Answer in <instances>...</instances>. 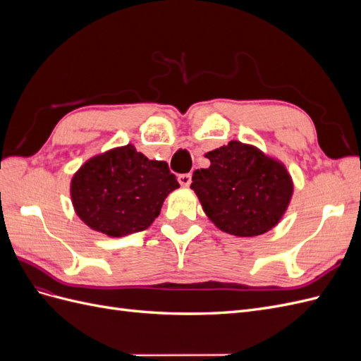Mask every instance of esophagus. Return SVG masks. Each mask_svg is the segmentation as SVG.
I'll use <instances>...</instances> for the list:
<instances>
[{
  "instance_id": "1",
  "label": "esophagus",
  "mask_w": 361,
  "mask_h": 361,
  "mask_svg": "<svg viewBox=\"0 0 361 361\" xmlns=\"http://www.w3.org/2000/svg\"><path fill=\"white\" fill-rule=\"evenodd\" d=\"M178 180H179V183L182 185V187L188 188L190 185H191V174H190V173H187V174H180V176L178 178Z\"/></svg>"
}]
</instances>
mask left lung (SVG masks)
I'll return each mask as SVG.
<instances>
[{"instance_id": "left-lung-1", "label": "left lung", "mask_w": 361, "mask_h": 361, "mask_svg": "<svg viewBox=\"0 0 361 361\" xmlns=\"http://www.w3.org/2000/svg\"><path fill=\"white\" fill-rule=\"evenodd\" d=\"M204 157L211 166L194 171L191 190L220 231L251 238L280 223L293 194L285 164L238 140Z\"/></svg>"}]
</instances>
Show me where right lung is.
<instances>
[{
	"mask_svg": "<svg viewBox=\"0 0 361 361\" xmlns=\"http://www.w3.org/2000/svg\"><path fill=\"white\" fill-rule=\"evenodd\" d=\"M178 188L166 161L149 159L126 145L87 159L71 180V200L84 224L122 238L147 228Z\"/></svg>",
	"mask_w": 361,
	"mask_h": 361,
	"instance_id": "right-lung-1",
	"label": "right lung"
}]
</instances>
